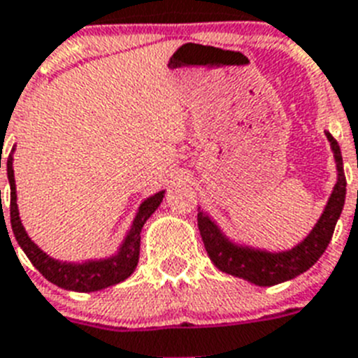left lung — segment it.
Masks as SVG:
<instances>
[{"instance_id":"1","label":"left lung","mask_w":358,"mask_h":358,"mask_svg":"<svg viewBox=\"0 0 358 358\" xmlns=\"http://www.w3.org/2000/svg\"><path fill=\"white\" fill-rule=\"evenodd\" d=\"M327 137L334 150L339 178H337L334 192H331L317 224L312 228L305 241H301L292 250L271 253V251L251 250L248 246H237L221 234V230L215 227L214 221L208 219V215L198 212V228L203 244L219 271L239 276V278L248 280L260 287H269V285L296 278L320 260V257L330 244L337 219L343 212L344 198H346V176H344L339 143L328 131Z\"/></svg>"}]
</instances>
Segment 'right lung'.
I'll use <instances>...</instances> for the list:
<instances>
[{"label": "right lung", "instance_id": "obj_1", "mask_svg": "<svg viewBox=\"0 0 358 358\" xmlns=\"http://www.w3.org/2000/svg\"><path fill=\"white\" fill-rule=\"evenodd\" d=\"M12 148L8 160H6V175H8V182H10V224L14 237L17 241L22 251L27 253L30 262L38 269V273L51 283L59 285V287L67 289V291L76 292H92L99 291V289L110 287L115 283L127 280L131 273L135 271L137 262H139V251H141V230H143L146 219L150 217L153 212L159 208L162 203L164 191L157 192L155 196L148 198L146 201L139 207V212L135 215L134 224H131L130 231H128L127 239H124L123 246L119 248L117 255L110 257L105 260H91V262L83 264H67L53 260L48 257L44 251L38 250L28 234L24 231L19 219L17 210V196H15V180H14V169H12ZM3 208V207H1ZM3 214V210H1Z\"/></svg>", "mask_w": 358, "mask_h": 358}]
</instances>
